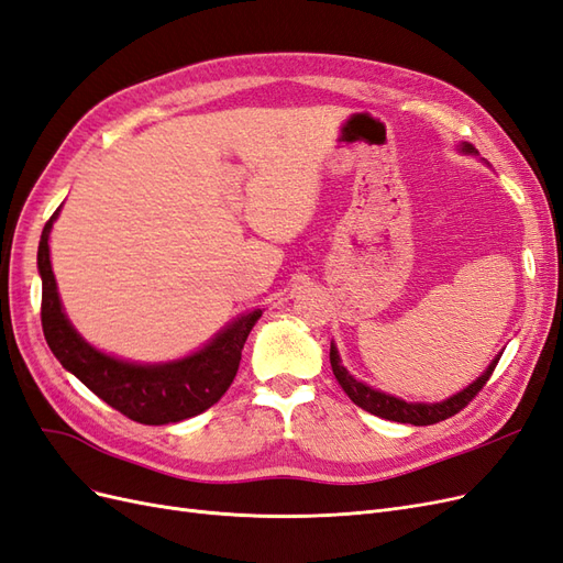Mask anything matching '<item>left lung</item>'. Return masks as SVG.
Wrapping results in <instances>:
<instances>
[{
    "instance_id": "obj_1",
    "label": "left lung",
    "mask_w": 563,
    "mask_h": 563,
    "mask_svg": "<svg viewBox=\"0 0 563 563\" xmlns=\"http://www.w3.org/2000/svg\"><path fill=\"white\" fill-rule=\"evenodd\" d=\"M463 150L465 152H474L472 145H465ZM498 360H500V356H496V360H493V364L486 368V373H484L479 380L472 383L470 387H465L463 391H460V395H455V397H451L446 401H439V404H408V401H401L397 397L385 395V391L371 389L368 385H364L360 380H354L350 373H347V368L340 364L338 350L331 345L333 376H335L338 385L345 389V395L356 406L364 408V411H368L373 416L385 418V420H395V422H408V424H434V422H441V420H446V418L463 411V408L484 389V385L493 376V371H496V366H498Z\"/></svg>"
}]
</instances>
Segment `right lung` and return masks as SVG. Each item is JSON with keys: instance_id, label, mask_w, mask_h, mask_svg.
I'll return each mask as SVG.
<instances>
[{"instance_id": "right-lung-1", "label": "right lung", "mask_w": 563, "mask_h": 563, "mask_svg": "<svg viewBox=\"0 0 563 563\" xmlns=\"http://www.w3.org/2000/svg\"><path fill=\"white\" fill-rule=\"evenodd\" d=\"M58 211L46 220L37 251L42 275V329L56 360L87 385L96 397L122 416L143 424H168L211 408L232 385L253 323L263 314L253 310L220 331L211 343L187 360L141 366L119 362L93 350L63 314L54 272L48 261V232Z\"/></svg>"}]
</instances>
